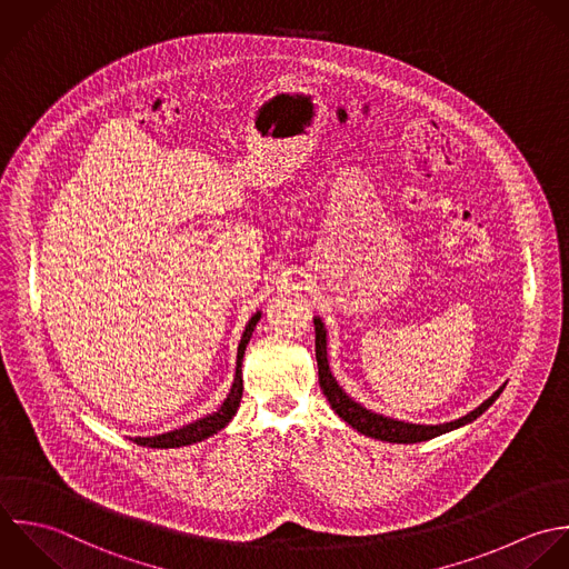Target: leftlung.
Segmentation results:
<instances>
[{
  "mask_svg": "<svg viewBox=\"0 0 569 569\" xmlns=\"http://www.w3.org/2000/svg\"><path fill=\"white\" fill-rule=\"evenodd\" d=\"M315 352H317V366H319V383H321V390L326 395V399L330 401L332 410L348 423L352 426L357 432L366 435V437H372V439H379V441H388V443H421V441H430L439 435H446V432H452L461 426H468L472 423L475 419H479L497 399L499 395L503 392V388H499L488 401H483L477 410H472L470 415L457 419V421H450V423H439V426H419V423H406V421H397V419H390V417H383V415H377L372 410H366L361 403L352 401L343 388L337 383V379L332 377L330 372V366H328V337H326V328H323V321L319 317H315Z\"/></svg>",
  "mask_w": 569,
  "mask_h": 569,
  "instance_id": "obj_1",
  "label": "left lung"
}]
</instances>
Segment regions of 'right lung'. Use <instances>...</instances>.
Listing matches in <instances>:
<instances>
[{
	"label": "right lung",
	"instance_id": "right-lung-1",
	"mask_svg": "<svg viewBox=\"0 0 569 569\" xmlns=\"http://www.w3.org/2000/svg\"><path fill=\"white\" fill-rule=\"evenodd\" d=\"M261 319V312L252 315V319L248 321L246 330H243V337H241V343H239V350H237V372H234V383L223 401V406L214 412V415H208L194 423H188L179 430H172V432H166V435H157V437H134L132 441L137 446H143V448H181V446H192V443H199L212 435H217L219 430H223L230 419L237 415V408H239V401H241V392H243V381H241V361H243V352H246V346L254 332V326L257 321Z\"/></svg>",
	"mask_w": 569,
	"mask_h": 569
}]
</instances>
